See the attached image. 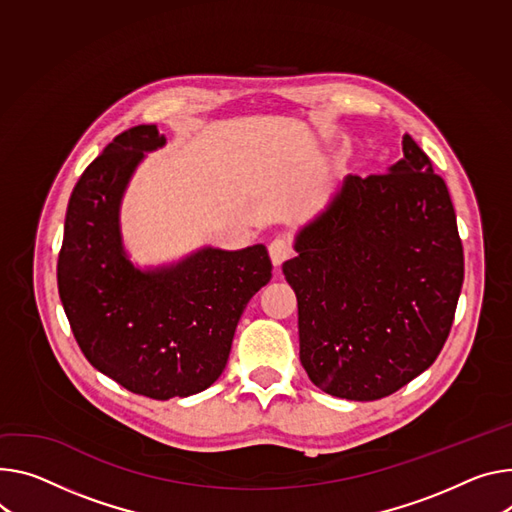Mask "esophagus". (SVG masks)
Segmentation results:
<instances>
[{"label": "esophagus", "instance_id": "1", "mask_svg": "<svg viewBox=\"0 0 512 512\" xmlns=\"http://www.w3.org/2000/svg\"><path fill=\"white\" fill-rule=\"evenodd\" d=\"M269 257H271V263H273L275 267H280L286 259L292 257V247H290V243H288L286 239H275V241H271V245H269Z\"/></svg>", "mask_w": 512, "mask_h": 512}]
</instances>
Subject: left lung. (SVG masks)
<instances>
[{
    "label": "left lung",
    "instance_id": "1",
    "mask_svg": "<svg viewBox=\"0 0 512 512\" xmlns=\"http://www.w3.org/2000/svg\"><path fill=\"white\" fill-rule=\"evenodd\" d=\"M384 175H347L282 265L300 361L322 392L384 398L433 365L451 331L463 249L445 181L410 134Z\"/></svg>",
    "mask_w": 512,
    "mask_h": 512
}]
</instances>
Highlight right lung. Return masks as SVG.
Returning <instances> with one entry per match:
<instances>
[{
  "label": "right lung",
  "instance_id": "obj_1",
  "mask_svg": "<svg viewBox=\"0 0 512 512\" xmlns=\"http://www.w3.org/2000/svg\"><path fill=\"white\" fill-rule=\"evenodd\" d=\"M167 138L155 124L124 130L79 177L59 253V296L87 361L155 400L210 388L224 371L249 300L271 280L265 245L204 247L138 267L122 239L128 183Z\"/></svg>",
  "mask_w": 512,
  "mask_h": 512
}]
</instances>
